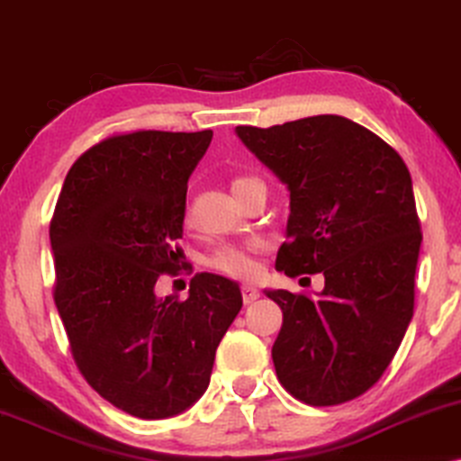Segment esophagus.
I'll list each match as a JSON object with an SVG mask.
<instances>
[{
  "instance_id": "34e87169",
  "label": "esophagus",
  "mask_w": 461,
  "mask_h": 461,
  "mask_svg": "<svg viewBox=\"0 0 461 461\" xmlns=\"http://www.w3.org/2000/svg\"><path fill=\"white\" fill-rule=\"evenodd\" d=\"M241 295H243V302L245 304H251V302H256L260 298V292L254 285H243L241 287Z\"/></svg>"
}]
</instances>
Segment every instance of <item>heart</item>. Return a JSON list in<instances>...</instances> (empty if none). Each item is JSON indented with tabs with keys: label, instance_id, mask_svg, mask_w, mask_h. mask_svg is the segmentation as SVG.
Returning a JSON list of instances; mask_svg holds the SVG:
<instances>
[{
	"label": "heart",
	"instance_id": "1",
	"mask_svg": "<svg viewBox=\"0 0 461 461\" xmlns=\"http://www.w3.org/2000/svg\"><path fill=\"white\" fill-rule=\"evenodd\" d=\"M262 185L258 178H251V176H235L230 180V191L239 199L245 191H249L251 186ZM182 224L191 226V212L182 213ZM264 249L262 241H248V243H229L212 251L207 256L205 267L210 270H216V273L230 276V279H254L258 275V260L256 256Z\"/></svg>",
	"mask_w": 461,
	"mask_h": 461
}]
</instances>
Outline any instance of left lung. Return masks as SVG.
Instances as JSON below:
<instances>
[{"label": "left lung", "instance_id": "left-lung-1", "mask_svg": "<svg viewBox=\"0 0 461 461\" xmlns=\"http://www.w3.org/2000/svg\"><path fill=\"white\" fill-rule=\"evenodd\" d=\"M237 134L289 188L276 270L325 276L319 300L267 292L283 311L276 377L312 407L357 399L388 369L413 317L421 229L405 161L339 115Z\"/></svg>", "mask_w": 461, "mask_h": 461}]
</instances>
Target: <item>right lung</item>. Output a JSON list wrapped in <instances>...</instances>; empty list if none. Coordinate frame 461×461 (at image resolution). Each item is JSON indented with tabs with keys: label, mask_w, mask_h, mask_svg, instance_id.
<instances>
[{
	"label": "right lung",
	"mask_w": 461,
	"mask_h": 461,
	"mask_svg": "<svg viewBox=\"0 0 461 461\" xmlns=\"http://www.w3.org/2000/svg\"><path fill=\"white\" fill-rule=\"evenodd\" d=\"M213 131L136 130L106 136L68 169L50 222L54 302L86 382L122 411L163 420L210 384L241 289L201 273L188 298H159L182 262L188 176Z\"/></svg>",
	"instance_id": "right-lung-1"
}]
</instances>
